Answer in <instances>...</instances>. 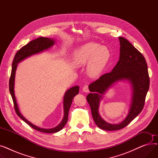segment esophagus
Instances as JSON below:
<instances>
[{
	"label": "esophagus",
	"instance_id": "1",
	"mask_svg": "<svg viewBox=\"0 0 158 158\" xmlns=\"http://www.w3.org/2000/svg\"><path fill=\"white\" fill-rule=\"evenodd\" d=\"M82 91L85 93H88L89 92V89H88V86L87 85H85L83 88H82Z\"/></svg>",
	"mask_w": 158,
	"mask_h": 158
}]
</instances>
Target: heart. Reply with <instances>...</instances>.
I'll return each instance as SVG.
<instances>
[{
    "mask_svg": "<svg viewBox=\"0 0 158 158\" xmlns=\"http://www.w3.org/2000/svg\"><path fill=\"white\" fill-rule=\"evenodd\" d=\"M110 57L108 48L97 43L89 42L75 50L72 61L73 65L76 67H80L88 63V74L91 77H96L103 72Z\"/></svg>",
    "mask_w": 158,
    "mask_h": 158,
    "instance_id": "obj_1",
    "label": "heart"
}]
</instances>
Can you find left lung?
<instances>
[{
    "label": "left lung",
    "mask_w": 158,
    "mask_h": 158,
    "mask_svg": "<svg viewBox=\"0 0 158 158\" xmlns=\"http://www.w3.org/2000/svg\"><path fill=\"white\" fill-rule=\"evenodd\" d=\"M120 57L110 73H105L88 86L91 92L87 97L96 125L103 130L117 131L127 126L142 111L149 89L150 80L145 57L128 40L118 37ZM127 81L132 89L131 102L126 118L119 124H110L99 113L100 101L106 91L118 81Z\"/></svg>",
    "instance_id": "1"
}]
</instances>
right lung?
I'll list each match as a JSON object with an SVG mask.
<instances>
[{
	"mask_svg": "<svg viewBox=\"0 0 158 158\" xmlns=\"http://www.w3.org/2000/svg\"><path fill=\"white\" fill-rule=\"evenodd\" d=\"M54 44H55V40L53 38L40 37L38 38H36L34 40L30 41V42L27 44L26 45L22 47L19 51L16 53L15 56L13 64H12V70H11L10 79V92L13 98L15 110L16 114H17V115L21 119H22L25 122L27 123L29 126H31V127L35 129L36 131L45 132V133H55V132L61 131L64 127V126H65V124L66 123L68 120L69 112L70 106L72 102L73 98L75 96L79 94V86H75L70 88L67 91H66V92L63 97V101L64 117L62 121L61 122V123L59 124V125L51 129L41 128L34 125V124L32 123L31 122L27 120L21 114L19 110V107L17 104V101H16V98L15 94V73H16V68H17L18 64L20 62L22 61L25 59H26V58L31 56L35 55L46 51V50L48 49L49 48H51L52 46H53Z\"/></svg>",
	"mask_w": 158,
	"mask_h": 158,
	"instance_id": "add662e5",
	"label": "right lung"
}]
</instances>
